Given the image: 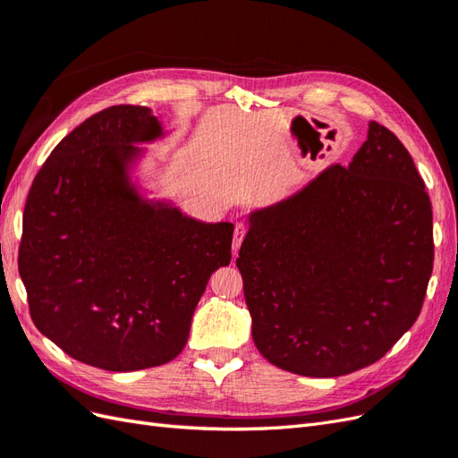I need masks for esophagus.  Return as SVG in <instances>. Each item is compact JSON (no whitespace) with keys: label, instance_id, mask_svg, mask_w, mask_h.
I'll return each instance as SVG.
<instances>
[{"label":"esophagus","instance_id":"esophagus-1","mask_svg":"<svg viewBox=\"0 0 458 458\" xmlns=\"http://www.w3.org/2000/svg\"><path fill=\"white\" fill-rule=\"evenodd\" d=\"M244 234H246V225H244V224H237V225H234V234H233V254H237V252H239V248H241V242H242V239H244Z\"/></svg>","mask_w":458,"mask_h":458}]
</instances>
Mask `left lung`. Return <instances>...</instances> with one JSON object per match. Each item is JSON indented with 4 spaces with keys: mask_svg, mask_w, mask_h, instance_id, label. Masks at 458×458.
Returning <instances> with one entry per match:
<instances>
[{
    "mask_svg": "<svg viewBox=\"0 0 458 458\" xmlns=\"http://www.w3.org/2000/svg\"><path fill=\"white\" fill-rule=\"evenodd\" d=\"M237 258L258 352L313 378L378 361L414 325L434 267L432 204L409 150L380 123L330 165L248 214Z\"/></svg>",
    "mask_w": 458,
    "mask_h": 458,
    "instance_id": "left-lung-1",
    "label": "left lung"
}]
</instances>
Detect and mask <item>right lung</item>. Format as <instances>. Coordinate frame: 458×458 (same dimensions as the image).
Returning a JSON list of instances; mask_svg holds the SVG:
<instances>
[{
    "mask_svg": "<svg viewBox=\"0 0 458 458\" xmlns=\"http://www.w3.org/2000/svg\"><path fill=\"white\" fill-rule=\"evenodd\" d=\"M164 137L147 106L105 108L53 148L24 206L19 271L32 321L103 370L175 359L208 279L231 261L233 224L147 197L140 145Z\"/></svg>",
    "mask_w": 458,
    "mask_h": 458,
    "instance_id": "obj_1",
    "label": "right lung"
}]
</instances>
